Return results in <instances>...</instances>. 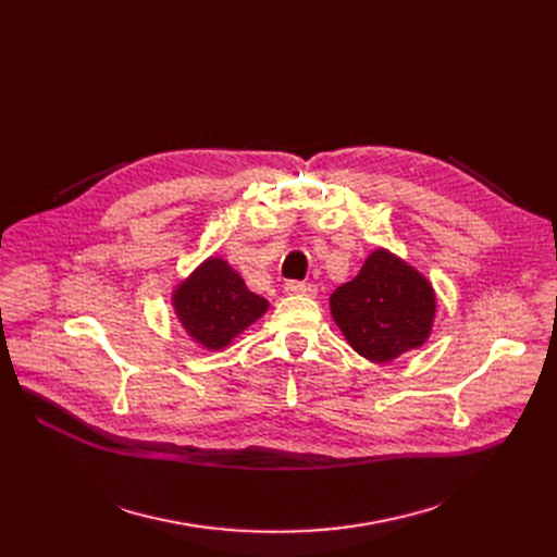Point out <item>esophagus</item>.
I'll return each mask as SVG.
<instances>
[{"label": "esophagus", "mask_w": 557, "mask_h": 557, "mask_svg": "<svg viewBox=\"0 0 557 557\" xmlns=\"http://www.w3.org/2000/svg\"><path fill=\"white\" fill-rule=\"evenodd\" d=\"M284 290L288 296H307V298H313L318 294V288L307 282H286Z\"/></svg>", "instance_id": "1"}]
</instances>
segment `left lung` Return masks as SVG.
Masks as SVG:
<instances>
[{"instance_id": "obj_1", "label": "left lung", "mask_w": 557, "mask_h": 557, "mask_svg": "<svg viewBox=\"0 0 557 557\" xmlns=\"http://www.w3.org/2000/svg\"><path fill=\"white\" fill-rule=\"evenodd\" d=\"M330 309L355 352L372 363H388L431 336L435 290L411 263L376 248L359 275L334 290Z\"/></svg>"}]
</instances>
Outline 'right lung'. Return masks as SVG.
Returning <instances> with one entry per match:
<instances>
[{"instance_id":"right-lung-1","label":"right lung","mask_w":557,"mask_h":557,"mask_svg":"<svg viewBox=\"0 0 557 557\" xmlns=\"http://www.w3.org/2000/svg\"><path fill=\"white\" fill-rule=\"evenodd\" d=\"M171 305L183 330L210 352L227 347L269 311V300L252 294L221 257H208L175 286Z\"/></svg>"}]
</instances>
